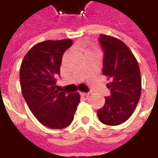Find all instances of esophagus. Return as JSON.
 <instances>
[{
    "mask_svg": "<svg viewBox=\"0 0 158 158\" xmlns=\"http://www.w3.org/2000/svg\"><path fill=\"white\" fill-rule=\"evenodd\" d=\"M89 94H90V93H89V92H88V93L80 92V95H81V96H88L89 95Z\"/></svg>",
    "mask_w": 158,
    "mask_h": 158,
    "instance_id": "obj_1",
    "label": "esophagus"
}]
</instances>
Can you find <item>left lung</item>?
<instances>
[{
    "instance_id": "obj_1",
    "label": "left lung",
    "mask_w": 158,
    "mask_h": 158,
    "mask_svg": "<svg viewBox=\"0 0 158 158\" xmlns=\"http://www.w3.org/2000/svg\"><path fill=\"white\" fill-rule=\"evenodd\" d=\"M104 52L102 73L111 79L106 86L111 91L104 106L97 111L101 122L118 125L130 118L141 94L139 64L132 52L120 40L100 35Z\"/></svg>"
}]
</instances>
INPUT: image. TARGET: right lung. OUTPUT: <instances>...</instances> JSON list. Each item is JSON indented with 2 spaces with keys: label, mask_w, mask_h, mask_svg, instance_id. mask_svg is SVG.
Instances as JSON below:
<instances>
[{
  "label": "right lung",
  "mask_w": 158,
  "mask_h": 158,
  "mask_svg": "<svg viewBox=\"0 0 158 158\" xmlns=\"http://www.w3.org/2000/svg\"><path fill=\"white\" fill-rule=\"evenodd\" d=\"M72 45L70 39L40 42L28 52L20 67L23 98L33 115L51 129L68 127L80 102L79 92H59L56 85L63 53Z\"/></svg>",
  "instance_id": "add662e5"
}]
</instances>
